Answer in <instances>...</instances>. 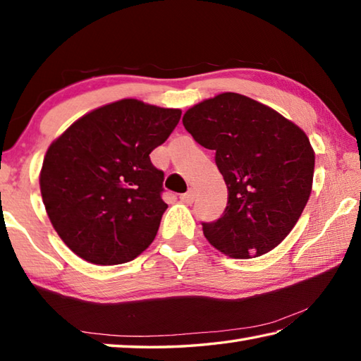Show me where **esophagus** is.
Here are the masks:
<instances>
[{"label":"esophagus","mask_w":361,"mask_h":361,"mask_svg":"<svg viewBox=\"0 0 361 361\" xmlns=\"http://www.w3.org/2000/svg\"><path fill=\"white\" fill-rule=\"evenodd\" d=\"M194 197H195V192L192 191V189H189L188 192L180 195L181 202H185V204H192V202H194Z\"/></svg>","instance_id":"obj_1"}]
</instances>
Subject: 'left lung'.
I'll use <instances>...</instances> for the list:
<instances>
[{
	"mask_svg": "<svg viewBox=\"0 0 361 361\" xmlns=\"http://www.w3.org/2000/svg\"><path fill=\"white\" fill-rule=\"evenodd\" d=\"M183 126L215 152L228 185L223 215L204 235L231 258L261 256L295 228L312 191L315 154L305 133L262 103L224 92L188 109Z\"/></svg>",
	"mask_w": 361,
	"mask_h": 361,
	"instance_id": "left-lung-1",
	"label": "left lung"
}]
</instances>
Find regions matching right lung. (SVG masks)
Masks as SVG:
<instances>
[{
  "instance_id": "add662e5",
  "label": "right lung",
  "mask_w": 361,
  "mask_h": 361,
  "mask_svg": "<svg viewBox=\"0 0 361 361\" xmlns=\"http://www.w3.org/2000/svg\"><path fill=\"white\" fill-rule=\"evenodd\" d=\"M180 109L126 99L76 121L46 152L39 176L49 219L71 252L122 264L145 252L167 204L151 151L178 124Z\"/></svg>"
}]
</instances>
